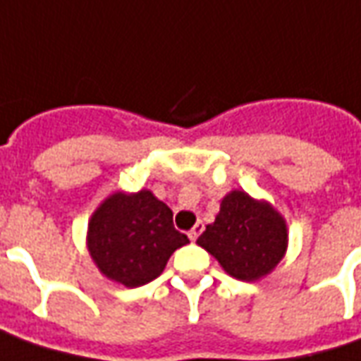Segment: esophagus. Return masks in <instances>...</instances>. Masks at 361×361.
I'll list each match as a JSON object with an SVG mask.
<instances>
[{
    "label": "esophagus",
    "mask_w": 361,
    "mask_h": 361,
    "mask_svg": "<svg viewBox=\"0 0 361 361\" xmlns=\"http://www.w3.org/2000/svg\"><path fill=\"white\" fill-rule=\"evenodd\" d=\"M203 230H204V224H203V222H201V220H199L195 226L189 230V240H191V242H195L197 238L201 235V232H203Z\"/></svg>",
    "instance_id": "obj_1"
}]
</instances>
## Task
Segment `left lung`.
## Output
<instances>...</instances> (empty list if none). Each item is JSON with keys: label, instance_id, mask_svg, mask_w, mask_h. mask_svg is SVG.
I'll use <instances>...</instances> for the list:
<instances>
[{"label": "left lung", "instance_id": "obj_1", "mask_svg": "<svg viewBox=\"0 0 361 361\" xmlns=\"http://www.w3.org/2000/svg\"><path fill=\"white\" fill-rule=\"evenodd\" d=\"M197 243L219 259L228 274L251 282L279 265L286 251V224L269 203L232 191Z\"/></svg>", "mask_w": 361, "mask_h": 361}]
</instances>
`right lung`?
<instances>
[{
	"mask_svg": "<svg viewBox=\"0 0 361 361\" xmlns=\"http://www.w3.org/2000/svg\"><path fill=\"white\" fill-rule=\"evenodd\" d=\"M172 216L147 189L108 197L89 224V251L102 274L127 288L160 276L173 251L189 243Z\"/></svg>",
	"mask_w": 361,
	"mask_h": 361,
	"instance_id": "right-lung-1",
	"label": "right lung"
}]
</instances>
